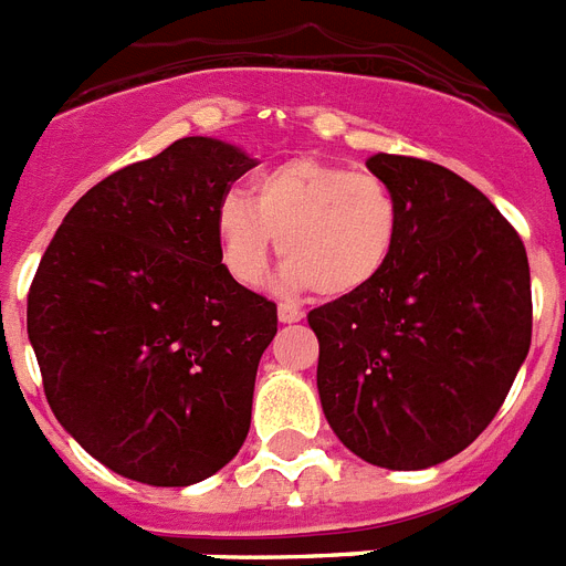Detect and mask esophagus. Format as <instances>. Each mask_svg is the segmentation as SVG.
<instances>
[{
  "label": "esophagus",
  "mask_w": 566,
  "mask_h": 566,
  "mask_svg": "<svg viewBox=\"0 0 566 566\" xmlns=\"http://www.w3.org/2000/svg\"><path fill=\"white\" fill-rule=\"evenodd\" d=\"M305 319V311L296 305H287V302H282L279 305V322H284V325H293V322H302Z\"/></svg>",
  "instance_id": "obj_1"
}]
</instances>
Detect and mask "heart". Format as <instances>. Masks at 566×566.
Here are the masks:
<instances>
[{
	"mask_svg": "<svg viewBox=\"0 0 566 566\" xmlns=\"http://www.w3.org/2000/svg\"><path fill=\"white\" fill-rule=\"evenodd\" d=\"M400 230L386 180L319 158L273 166L253 180L250 201L232 192L216 212L218 253L235 282L259 287L279 239L284 287L327 298L368 291L391 264Z\"/></svg>",
	"mask_w": 566,
	"mask_h": 566,
	"instance_id": "obj_1",
	"label": "heart"
}]
</instances>
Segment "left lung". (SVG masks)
I'll return each instance as SVG.
<instances>
[{
    "label": "left lung",
    "mask_w": 566,
    "mask_h": 566,
    "mask_svg": "<svg viewBox=\"0 0 566 566\" xmlns=\"http://www.w3.org/2000/svg\"><path fill=\"white\" fill-rule=\"evenodd\" d=\"M365 164L397 192L400 244L368 291L307 313L316 386L350 452L411 472L463 452L506 400L533 339L530 261L452 169L386 151Z\"/></svg>",
    "instance_id": "left-lung-1"
}]
</instances>
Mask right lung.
Masks as SVG:
<instances>
[{
  "mask_svg": "<svg viewBox=\"0 0 566 566\" xmlns=\"http://www.w3.org/2000/svg\"><path fill=\"white\" fill-rule=\"evenodd\" d=\"M255 160L180 137L80 198L28 291L45 400L85 452L149 486L227 467L250 431L275 302L221 264L218 203Z\"/></svg>",
  "mask_w": 566,
  "mask_h": 566,
  "instance_id": "right-lung-1",
  "label": "right lung"
}]
</instances>
